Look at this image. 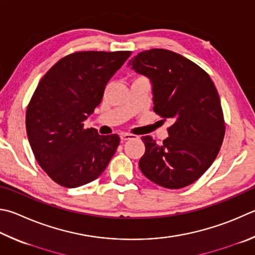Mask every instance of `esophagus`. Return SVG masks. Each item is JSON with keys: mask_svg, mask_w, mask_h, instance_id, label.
<instances>
[{"mask_svg": "<svg viewBox=\"0 0 255 255\" xmlns=\"http://www.w3.org/2000/svg\"><path fill=\"white\" fill-rule=\"evenodd\" d=\"M135 136L131 135V133H127V132H123L120 133V139L122 140H129L131 139V138H133Z\"/></svg>", "mask_w": 255, "mask_h": 255, "instance_id": "esophagus-1", "label": "esophagus"}]
</instances>
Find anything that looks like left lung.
I'll use <instances>...</instances> for the list:
<instances>
[{
	"mask_svg": "<svg viewBox=\"0 0 255 255\" xmlns=\"http://www.w3.org/2000/svg\"><path fill=\"white\" fill-rule=\"evenodd\" d=\"M128 67L150 80L154 112L173 123L160 145L141 137V173L166 188L188 186L210 168L223 142L225 124L214 83L196 63L165 49L142 51Z\"/></svg>",
	"mask_w": 255,
	"mask_h": 255,
	"instance_id": "obj_1",
	"label": "left lung"
}]
</instances>
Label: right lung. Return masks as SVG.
Returning <instances> with one entry per match:
<instances>
[{
	"label": "right lung",
	"instance_id": "1",
	"mask_svg": "<svg viewBox=\"0 0 255 255\" xmlns=\"http://www.w3.org/2000/svg\"><path fill=\"white\" fill-rule=\"evenodd\" d=\"M130 51H82L54 64L40 80L26 109L25 126L35 159L55 183L68 188L98 178L117 150V133L83 128L105 88Z\"/></svg>",
	"mask_w": 255,
	"mask_h": 255
}]
</instances>
